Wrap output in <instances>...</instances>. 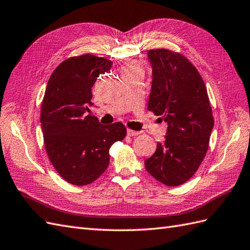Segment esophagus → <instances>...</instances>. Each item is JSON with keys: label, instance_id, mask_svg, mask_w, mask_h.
<instances>
[{"label": "esophagus", "instance_id": "34e87169", "mask_svg": "<svg viewBox=\"0 0 250 250\" xmlns=\"http://www.w3.org/2000/svg\"><path fill=\"white\" fill-rule=\"evenodd\" d=\"M126 132H127V136H131V137L137 136L138 134L140 133V132H138V131H134V130H131V129H127Z\"/></svg>", "mask_w": 250, "mask_h": 250}]
</instances>
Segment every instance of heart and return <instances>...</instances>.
Segmentation results:
<instances>
[{"label": "heart", "mask_w": 250, "mask_h": 250, "mask_svg": "<svg viewBox=\"0 0 250 250\" xmlns=\"http://www.w3.org/2000/svg\"><path fill=\"white\" fill-rule=\"evenodd\" d=\"M137 69H140L138 64L134 63V62H127L123 67V74L125 72H131V70H137Z\"/></svg>", "instance_id": "obj_1"}]
</instances>
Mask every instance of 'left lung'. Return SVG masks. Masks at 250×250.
I'll return each instance as SVG.
<instances>
[{"instance_id":"obj_1","label":"left lung","mask_w":250,"mask_h":250,"mask_svg":"<svg viewBox=\"0 0 250 250\" xmlns=\"http://www.w3.org/2000/svg\"><path fill=\"white\" fill-rule=\"evenodd\" d=\"M153 70L148 110L168 124L164 143L146 159V171L166 186H180L194 175L206 155L214 119L207 88L184 55L150 49Z\"/></svg>"}]
</instances>
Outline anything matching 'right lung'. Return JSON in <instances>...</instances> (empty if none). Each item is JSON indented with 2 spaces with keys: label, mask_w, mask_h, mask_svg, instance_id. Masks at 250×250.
<instances>
[{
  "label": "right lung",
  "mask_w": 250,
  "mask_h": 250,
  "mask_svg": "<svg viewBox=\"0 0 250 250\" xmlns=\"http://www.w3.org/2000/svg\"><path fill=\"white\" fill-rule=\"evenodd\" d=\"M113 62L92 54L70 57L50 75L41 105L44 146L56 171L67 183L86 186L104 173L110 148L125 137L121 123L102 125L89 112L92 87Z\"/></svg>",
  "instance_id": "1"
}]
</instances>
